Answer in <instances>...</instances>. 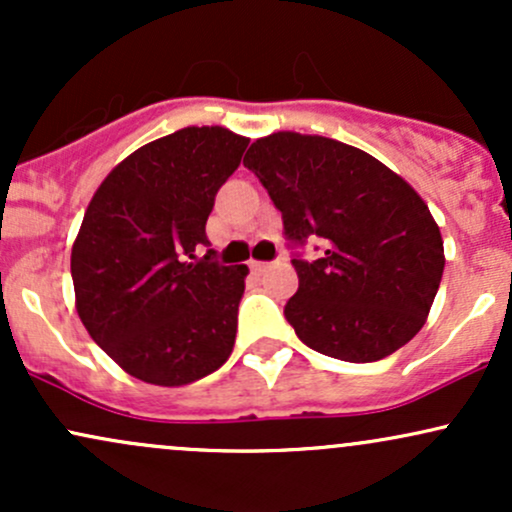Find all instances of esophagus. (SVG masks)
Segmentation results:
<instances>
[{"mask_svg": "<svg viewBox=\"0 0 512 512\" xmlns=\"http://www.w3.org/2000/svg\"><path fill=\"white\" fill-rule=\"evenodd\" d=\"M264 267H269V262H262V260H252L250 262V269H255V272H262Z\"/></svg>", "mask_w": 512, "mask_h": 512, "instance_id": "34e87169", "label": "esophagus"}]
</instances>
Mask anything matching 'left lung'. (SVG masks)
<instances>
[{
    "label": "left lung",
    "instance_id": "8db88e82",
    "mask_svg": "<svg viewBox=\"0 0 512 512\" xmlns=\"http://www.w3.org/2000/svg\"><path fill=\"white\" fill-rule=\"evenodd\" d=\"M260 178L293 245L320 238L313 262L296 257L298 291L284 315L320 354L370 363L424 327L445 255L438 223L407 180L356 146L274 132L243 161Z\"/></svg>",
    "mask_w": 512,
    "mask_h": 512
}]
</instances>
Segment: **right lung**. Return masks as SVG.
I'll return each instance as SVG.
<instances>
[{
  "mask_svg": "<svg viewBox=\"0 0 512 512\" xmlns=\"http://www.w3.org/2000/svg\"><path fill=\"white\" fill-rule=\"evenodd\" d=\"M250 139L185 127L110 170L72 248L76 313L125 373L180 387L231 356L245 264L211 260L207 219Z\"/></svg>",
  "mask_w": 512,
  "mask_h": 512,
  "instance_id": "1",
  "label": "right lung"
}]
</instances>
